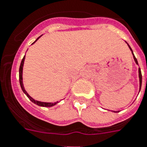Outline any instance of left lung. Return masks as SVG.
<instances>
[{
    "instance_id": "left-lung-1",
    "label": "left lung",
    "mask_w": 147,
    "mask_h": 147,
    "mask_svg": "<svg viewBox=\"0 0 147 147\" xmlns=\"http://www.w3.org/2000/svg\"><path fill=\"white\" fill-rule=\"evenodd\" d=\"M128 47H129V48L131 49V51L132 53H133V51H132L131 48V47H130L129 45H128ZM133 55H134V53H133ZM134 61H135V63H137V64H138V60H137V59H136V57H134ZM139 78H140V88H141V85H142V75H141V71H140V68H139Z\"/></svg>"
}]
</instances>
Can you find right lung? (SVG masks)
<instances>
[{
  "label": "right lung",
  "mask_w": 147,
  "mask_h": 147,
  "mask_svg": "<svg viewBox=\"0 0 147 147\" xmlns=\"http://www.w3.org/2000/svg\"><path fill=\"white\" fill-rule=\"evenodd\" d=\"M40 37H39V38H40ZM39 38H38L36 40H38ZM36 40H35V41H36ZM35 41H34V42H35ZM34 43H32V44H34ZM24 59H25V56H24L23 59H22V62H21V63H20V86H21V88H22V91H23V92L26 94V96H28V99H29V100H30L32 102H34V104H37L38 106H40V107H53V106H54V105L57 104L58 102H40V101L35 100H34V99L32 98V97H31V96L28 94V93L26 92V90H25V88H24L23 84H22V68H23Z\"/></svg>",
  "instance_id": "add662e5"
}]
</instances>
